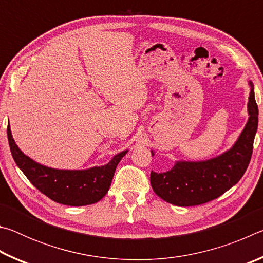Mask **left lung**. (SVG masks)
I'll return each mask as SVG.
<instances>
[{
    "label": "left lung",
    "mask_w": 263,
    "mask_h": 263,
    "mask_svg": "<svg viewBox=\"0 0 263 263\" xmlns=\"http://www.w3.org/2000/svg\"><path fill=\"white\" fill-rule=\"evenodd\" d=\"M248 114L249 119L238 141L220 157L202 162H177L171 171L162 174L151 173L154 193L174 205L194 206L218 198L237 184L251 161L259 123L253 86Z\"/></svg>",
    "instance_id": "left-lung-1"
}]
</instances>
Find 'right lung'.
<instances>
[{
	"instance_id": "1",
	"label": "right lung",
	"mask_w": 263,
	"mask_h": 263,
	"mask_svg": "<svg viewBox=\"0 0 263 263\" xmlns=\"http://www.w3.org/2000/svg\"><path fill=\"white\" fill-rule=\"evenodd\" d=\"M10 151L17 166L28 180L48 198L70 206H82L101 201L108 193L116 167L125 152H122L103 167L87 171H59L42 166L21 152L7 128Z\"/></svg>"
}]
</instances>
